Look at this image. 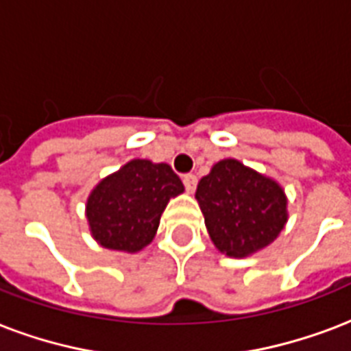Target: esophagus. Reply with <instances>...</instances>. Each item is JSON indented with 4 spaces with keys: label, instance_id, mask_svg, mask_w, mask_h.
<instances>
[{
    "label": "esophagus",
    "instance_id": "34e87169",
    "mask_svg": "<svg viewBox=\"0 0 351 351\" xmlns=\"http://www.w3.org/2000/svg\"><path fill=\"white\" fill-rule=\"evenodd\" d=\"M184 186H186L187 193H193L197 187V176L195 175H184Z\"/></svg>",
    "mask_w": 351,
    "mask_h": 351
}]
</instances>
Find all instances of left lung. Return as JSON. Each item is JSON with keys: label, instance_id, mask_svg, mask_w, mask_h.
I'll list each match as a JSON object with an SVG mask.
<instances>
[{"label": "left lung", "instance_id": "obj_1", "mask_svg": "<svg viewBox=\"0 0 351 351\" xmlns=\"http://www.w3.org/2000/svg\"><path fill=\"white\" fill-rule=\"evenodd\" d=\"M195 199L211 243L228 258L261 252L289 219L285 189L235 158H224L200 178Z\"/></svg>", "mask_w": 351, "mask_h": 351}]
</instances>
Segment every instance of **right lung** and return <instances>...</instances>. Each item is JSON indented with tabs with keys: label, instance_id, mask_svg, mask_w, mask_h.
Returning <instances> with one entry per match:
<instances>
[{
	"label": "right lung",
	"instance_id": "obj_1",
	"mask_svg": "<svg viewBox=\"0 0 351 351\" xmlns=\"http://www.w3.org/2000/svg\"><path fill=\"white\" fill-rule=\"evenodd\" d=\"M184 193L169 164L134 158L104 176L86 199V221L97 245L136 254L151 245L165 206Z\"/></svg>",
	"mask_w": 351,
	"mask_h": 351
}]
</instances>
